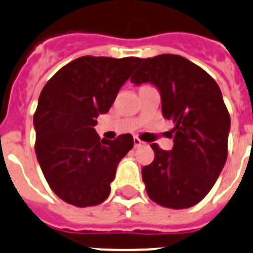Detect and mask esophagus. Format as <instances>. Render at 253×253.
I'll use <instances>...</instances> for the list:
<instances>
[{
    "label": "esophagus",
    "mask_w": 253,
    "mask_h": 253,
    "mask_svg": "<svg viewBox=\"0 0 253 253\" xmlns=\"http://www.w3.org/2000/svg\"><path fill=\"white\" fill-rule=\"evenodd\" d=\"M133 142H134V147H141V146L145 145V142H142L138 137H134V138H133Z\"/></svg>",
    "instance_id": "34e87169"
}]
</instances>
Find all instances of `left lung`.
<instances>
[{
	"label": "left lung",
	"mask_w": 253,
	"mask_h": 253,
	"mask_svg": "<svg viewBox=\"0 0 253 253\" xmlns=\"http://www.w3.org/2000/svg\"><path fill=\"white\" fill-rule=\"evenodd\" d=\"M130 81L155 85L163 116L174 123L173 149L152 143L155 159L142 168L150 199L173 210L195 206L226 163L230 115L220 87L199 66L173 54L143 59Z\"/></svg>",
	"instance_id": "obj_1"
}]
</instances>
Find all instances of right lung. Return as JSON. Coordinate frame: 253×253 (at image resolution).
Wrapping results in <instances>:
<instances>
[{
  "instance_id": "1",
  "label": "right lung",
  "mask_w": 253,
  "mask_h": 253,
  "mask_svg": "<svg viewBox=\"0 0 253 253\" xmlns=\"http://www.w3.org/2000/svg\"><path fill=\"white\" fill-rule=\"evenodd\" d=\"M141 58L81 56L60 68L40 94L33 116L37 160L50 189L76 207L101 204L133 137L101 139L94 126L107 114Z\"/></svg>"
}]
</instances>
